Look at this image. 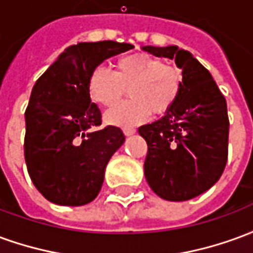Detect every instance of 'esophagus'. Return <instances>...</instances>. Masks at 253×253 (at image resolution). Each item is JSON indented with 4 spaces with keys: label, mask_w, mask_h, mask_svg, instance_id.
Returning a JSON list of instances; mask_svg holds the SVG:
<instances>
[{
    "label": "esophagus",
    "mask_w": 253,
    "mask_h": 253,
    "mask_svg": "<svg viewBox=\"0 0 253 253\" xmlns=\"http://www.w3.org/2000/svg\"><path fill=\"white\" fill-rule=\"evenodd\" d=\"M123 132H125V135H132V134H135V128H132V127H125L123 128Z\"/></svg>",
    "instance_id": "obj_1"
}]
</instances>
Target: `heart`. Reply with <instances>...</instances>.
<instances>
[{
	"label": "heart",
	"mask_w": 253,
	"mask_h": 253,
	"mask_svg": "<svg viewBox=\"0 0 253 253\" xmlns=\"http://www.w3.org/2000/svg\"><path fill=\"white\" fill-rule=\"evenodd\" d=\"M88 88L92 100L104 107L115 105L127 90L130 99L108 111L105 122L130 127L146 121L152 112L164 115L172 110L183 88V73L160 58L137 52L121 58L115 72L94 67L89 74Z\"/></svg>",
	"instance_id": "1"
}]
</instances>
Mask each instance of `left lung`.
I'll return each mask as SVG.
<instances>
[{"mask_svg":"<svg viewBox=\"0 0 253 253\" xmlns=\"http://www.w3.org/2000/svg\"><path fill=\"white\" fill-rule=\"evenodd\" d=\"M142 50L175 59L183 70V88L172 110L138 128L148 143L145 177L165 201H188L214 186L225 169L226 100L210 72L191 52L177 46H145Z\"/></svg>","mask_w":253,"mask_h":253,"instance_id":"8db88e82","label":"left lung"}]
</instances>
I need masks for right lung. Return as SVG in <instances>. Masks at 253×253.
I'll return each mask as SVG.
<instances>
[{
	"label": "right lung",
	"mask_w": 253,
	"mask_h": 253,
	"mask_svg": "<svg viewBox=\"0 0 253 253\" xmlns=\"http://www.w3.org/2000/svg\"><path fill=\"white\" fill-rule=\"evenodd\" d=\"M114 41L67 47L36 81L25 110L24 156L32 183L47 201L83 206L99 195L105 167L125 142L119 127L101 125L90 103L89 74L107 58L131 50Z\"/></svg>",
	"instance_id": "right-lung-1"
}]
</instances>
